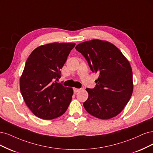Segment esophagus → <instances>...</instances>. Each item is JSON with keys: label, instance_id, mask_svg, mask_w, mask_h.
<instances>
[{"label": "esophagus", "instance_id": "1", "mask_svg": "<svg viewBox=\"0 0 153 153\" xmlns=\"http://www.w3.org/2000/svg\"><path fill=\"white\" fill-rule=\"evenodd\" d=\"M79 90H80V89H79V88H74V93H77V91H79Z\"/></svg>", "mask_w": 153, "mask_h": 153}]
</instances>
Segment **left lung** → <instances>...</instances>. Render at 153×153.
<instances>
[{
	"label": "left lung",
	"instance_id": "left-lung-1",
	"mask_svg": "<svg viewBox=\"0 0 153 153\" xmlns=\"http://www.w3.org/2000/svg\"><path fill=\"white\" fill-rule=\"evenodd\" d=\"M76 50L85 58L93 72L98 74L94 88H86V111L102 120L118 115L133 92V74L129 62L114 44L98 39L77 44Z\"/></svg>",
	"mask_w": 153,
	"mask_h": 153
}]
</instances>
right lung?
I'll return each mask as SVG.
<instances>
[{
	"label": "right lung",
	"instance_id": "right-lung-1",
	"mask_svg": "<svg viewBox=\"0 0 153 153\" xmlns=\"http://www.w3.org/2000/svg\"><path fill=\"white\" fill-rule=\"evenodd\" d=\"M75 43L53 42L41 46L28 56L19 81L25 102L33 114L53 120L67 111L73 90L56 81Z\"/></svg>",
	"mask_w": 153,
	"mask_h": 153
}]
</instances>
